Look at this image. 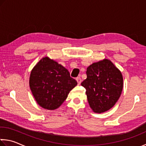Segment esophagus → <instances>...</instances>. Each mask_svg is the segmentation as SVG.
Masks as SVG:
<instances>
[{"mask_svg":"<svg viewBox=\"0 0 146 146\" xmlns=\"http://www.w3.org/2000/svg\"><path fill=\"white\" fill-rule=\"evenodd\" d=\"M76 80H77V82L78 85L80 84V83H81V78H80V77L76 78Z\"/></svg>","mask_w":146,"mask_h":146,"instance_id":"esophagus-1","label":"esophagus"}]
</instances>
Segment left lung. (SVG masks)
Listing matches in <instances>:
<instances>
[{"label": "left lung", "instance_id": "obj_1", "mask_svg": "<svg viewBox=\"0 0 146 146\" xmlns=\"http://www.w3.org/2000/svg\"><path fill=\"white\" fill-rule=\"evenodd\" d=\"M87 78L81 83L93 112L103 113L115 105L123 87V76L110 60L94 62L87 68Z\"/></svg>", "mask_w": 146, "mask_h": 146}]
</instances>
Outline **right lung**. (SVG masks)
<instances>
[{
	"label": "right lung",
	"mask_w": 146,
	"mask_h": 146,
	"mask_svg": "<svg viewBox=\"0 0 146 146\" xmlns=\"http://www.w3.org/2000/svg\"><path fill=\"white\" fill-rule=\"evenodd\" d=\"M77 84L68 69L48 56L36 64L29 78L30 88L37 103L50 110L59 108Z\"/></svg>",
	"instance_id": "1"
}]
</instances>
